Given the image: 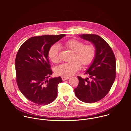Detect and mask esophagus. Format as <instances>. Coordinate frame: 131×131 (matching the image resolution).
I'll use <instances>...</instances> for the list:
<instances>
[{
	"label": "esophagus",
	"mask_w": 131,
	"mask_h": 131,
	"mask_svg": "<svg viewBox=\"0 0 131 131\" xmlns=\"http://www.w3.org/2000/svg\"><path fill=\"white\" fill-rule=\"evenodd\" d=\"M62 79L63 81H65V80H68V79H69V77H65L62 76Z\"/></svg>",
	"instance_id": "esophagus-1"
}]
</instances>
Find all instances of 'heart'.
I'll return each mask as SVG.
<instances>
[{
  "instance_id": "obj_1",
  "label": "heart",
  "mask_w": 131,
  "mask_h": 131,
  "mask_svg": "<svg viewBox=\"0 0 131 131\" xmlns=\"http://www.w3.org/2000/svg\"><path fill=\"white\" fill-rule=\"evenodd\" d=\"M64 46L74 52L73 62L64 63L58 66L55 72L58 75L65 77H69L75 73L80 68L81 64L86 66L91 63L94 60L96 54V48L93 44L84 45L82 41L75 39L67 40L64 43ZM60 47L58 45L52 46L49 50L48 57L50 60L57 63L59 61Z\"/></svg>"
}]
</instances>
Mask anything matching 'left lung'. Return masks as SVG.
Wrapping results in <instances>:
<instances>
[{
	"label": "left lung",
	"mask_w": 131,
	"mask_h": 131,
	"mask_svg": "<svg viewBox=\"0 0 131 131\" xmlns=\"http://www.w3.org/2000/svg\"><path fill=\"white\" fill-rule=\"evenodd\" d=\"M79 36L95 46L96 54L85 72L91 80L78 76L79 84L74 89V94L81 101L93 103L103 99L113 85L116 74V58L111 47L99 35L83 34Z\"/></svg>",
	"instance_id": "left-lung-1"
}]
</instances>
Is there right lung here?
I'll list each match as a JSON object with an SVG mask.
<instances>
[{
  "label": "right lung",
  "mask_w": 131,
  "mask_h": 131,
  "mask_svg": "<svg viewBox=\"0 0 131 131\" xmlns=\"http://www.w3.org/2000/svg\"><path fill=\"white\" fill-rule=\"evenodd\" d=\"M65 36L32 37L18 50L15 63L17 86L28 100L36 104H49L57 97L58 84L63 81L61 77L48 79L52 74L48 52Z\"/></svg>",
  "instance_id": "add662e5"
}]
</instances>
